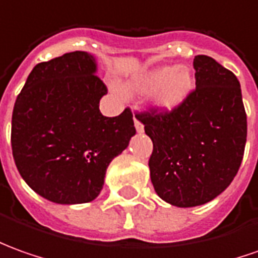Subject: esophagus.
I'll list each match as a JSON object with an SVG mask.
<instances>
[{
  "mask_svg": "<svg viewBox=\"0 0 258 258\" xmlns=\"http://www.w3.org/2000/svg\"><path fill=\"white\" fill-rule=\"evenodd\" d=\"M134 125H136V130H137V133H144V125H143V122L140 121L138 118H137L136 115H134Z\"/></svg>",
  "mask_w": 258,
  "mask_h": 258,
  "instance_id": "obj_1",
  "label": "esophagus"
}]
</instances>
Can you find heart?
I'll return each instance as SVG.
<instances>
[{"mask_svg": "<svg viewBox=\"0 0 258 258\" xmlns=\"http://www.w3.org/2000/svg\"><path fill=\"white\" fill-rule=\"evenodd\" d=\"M195 89V76L188 66H164L145 72L127 86L130 93L152 94L154 103L164 113H171L182 106Z\"/></svg>", "mask_w": 258, "mask_h": 258, "instance_id": "b5f03b06", "label": "heart"}]
</instances>
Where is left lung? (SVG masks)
I'll list each match as a JSON object with an SVG mask.
<instances>
[{
	"instance_id": "1",
	"label": "left lung",
	"mask_w": 258,
	"mask_h": 258,
	"mask_svg": "<svg viewBox=\"0 0 258 258\" xmlns=\"http://www.w3.org/2000/svg\"><path fill=\"white\" fill-rule=\"evenodd\" d=\"M196 89L171 113H137L154 144L148 161L157 195L194 208L220 195L239 171L247 138L241 89L233 72L213 57L194 59Z\"/></svg>"
}]
</instances>
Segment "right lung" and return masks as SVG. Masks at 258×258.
<instances>
[{
    "label": "right lung",
    "instance_id": "obj_1",
    "mask_svg": "<svg viewBox=\"0 0 258 258\" xmlns=\"http://www.w3.org/2000/svg\"><path fill=\"white\" fill-rule=\"evenodd\" d=\"M96 59L70 52L38 63L12 111L15 165L29 188L53 203L92 202L104 185L108 164L136 134L133 113H100L106 85Z\"/></svg>",
    "mask_w": 258,
    "mask_h": 258
}]
</instances>
